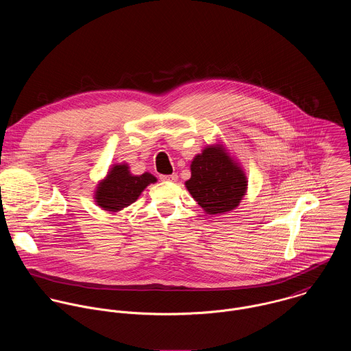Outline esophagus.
Wrapping results in <instances>:
<instances>
[{"instance_id": "esophagus-1", "label": "esophagus", "mask_w": 351, "mask_h": 351, "mask_svg": "<svg viewBox=\"0 0 351 351\" xmlns=\"http://www.w3.org/2000/svg\"><path fill=\"white\" fill-rule=\"evenodd\" d=\"M178 178L177 174H170V176H160L162 181H170V182H176Z\"/></svg>"}]
</instances>
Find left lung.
Returning a JSON list of instances; mask_svg holds the SVG:
<instances>
[{
    "label": "left lung",
    "mask_w": 351,
    "mask_h": 351,
    "mask_svg": "<svg viewBox=\"0 0 351 351\" xmlns=\"http://www.w3.org/2000/svg\"><path fill=\"white\" fill-rule=\"evenodd\" d=\"M191 171L192 177L185 186L208 215L235 209L246 195V174L223 145L208 146L197 154Z\"/></svg>",
    "instance_id": "1"
}]
</instances>
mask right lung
Segmentation results:
<instances>
[{
	"instance_id": "right-lung-1",
	"label": "right lung",
	"mask_w": 351,
	"mask_h": 351,
	"mask_svg": "<svg viewBox=\"0 0 351 351\" xmlns=\"http://www.w3.org/2000/svg\"><path fill=\"white\" fill-rule=\"evenodd\" d=\"M154 182L156 178L150 173L134 176L127 163L113 165L97 185L95 200L104 210L119 212L138 200L141 193Z\"/></svg>"
}]
</instances>
